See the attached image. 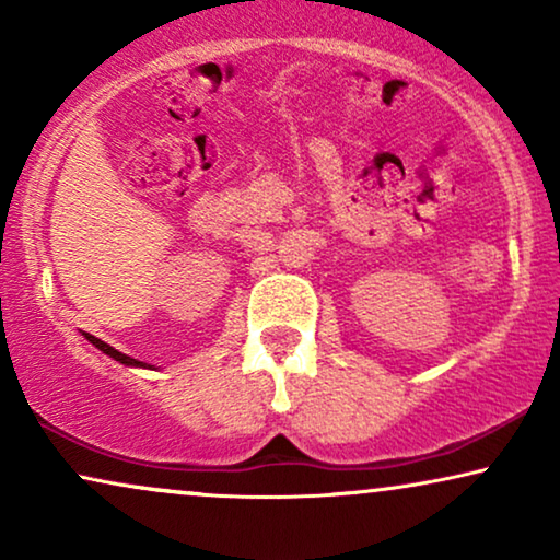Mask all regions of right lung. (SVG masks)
Here are the masks:
<instances>
[{"mask_svg":"<svg viewBox=\"0 0 560 560\" xmlns=\"http://www.w3.org/2000/svg\"><path fill=\"white\" fill-rule=\"evenodd\" d=\"M86 339L94 343V347L98 349V351H104L106 357H112V359H117L119 364H127V366H148L144 362H140V359H132V357H127V354H121V351H117L114 347H109V343H104L102 339H96V336H91V334H86Z\"/></svg>","mask_w":560,"mask_h":560,"instance_id":"1","label":"right lung"}]
</instances>
